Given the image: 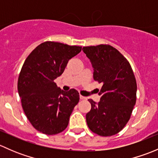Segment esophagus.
Returning a JSON list of instances; mask_svg holds the SVG:
<instances>
[{
  "instance_id": "esophagus-1",
  "label": "esophagus",
  "mask_w": 158,
  "mask_h": 158,
  "mask_svg": "<svg viewBox=\"0 0 158 158\" xmlns=\"http://www.w3.org/2000/svg\"><path fill=\"white\" fill-rule=\"evenodd\" d=\"M80 99H82V100H86L87 99V98L86 97H85V96H82V95H80Z\"/></svg>"
}]
</instances>
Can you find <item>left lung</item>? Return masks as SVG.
<instances>
[{
  "mask_svg": "<svg viewBox=\"0 0 158 158\" xmlns=\"http://www.w3.org/2000/svg\"><path fill=\"white\" fill-rule=\"evenodd\" d=\"M83 52L94 68L93 79L102 84L100 102L92 99L86 114L88 127L102 137L114 135L124 128L136 103L137 82L126 58L109 44L84 47Z\"/></svg>",
  "mask_w": 158,
  "mask_h": 158,
  "instance_id": "obj_1",
  "label": "left lung"
}]
</instances>
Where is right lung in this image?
I'll return each instance as SVG.
<instances>
[{"label": "right lung", "mask_w": 158, "mask_h": 158, "mask_svg": "<svg viewBox=\"0 0 158 158\" xmlns=\"http://www.w3.org/2000/svg\"><path fill=\"white\" fill-rule=\"evenodd\" d=\"M82 47L46 41L27 57L17 81L23 111L33 127L48 135L68 126L69 117L79 101L78 91L61 90L54 79L64 72L68 61Z\"/></svg>", "instance_id": "1"}]
</instances>
